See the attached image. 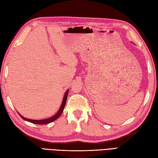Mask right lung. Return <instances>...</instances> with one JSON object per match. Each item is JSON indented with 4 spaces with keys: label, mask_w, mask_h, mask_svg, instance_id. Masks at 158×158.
<instances>
[{
    "label": "right lung",
    "mask_w": 158,
    "mask_h": 158,
    "mask_svg": "<svg viewBox=\"0 0 158 158\" xmlns=\"http://www.w3.org/2000/svg\"><path fill=\"white\" fill-rule=\"evenodd\" d=\"M68 93H69V89L66 90V93L64 94V98H63V100H62V105L60 106V108L59 109V110L56 115H54L53 116H52V117H49V118L48 119H41V120H37V119H27V118H25V117H23L22 115H20V114L18 113V114L19 115V116L22 117L23 119H24L26 121H28V122H31V123H35V124H46V123H51L53 121L56 120L58 118V117L61 115V114L63 112V110L64 108L65 105H66V98H67V96H68Z\"/></svg>",
    "instance_id": "add662e5"
}]
</instances>
